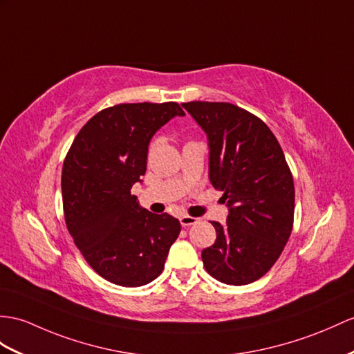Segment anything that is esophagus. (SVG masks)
Masks as SVG:
<instances>
[{"label":"esophagus","instance_id":"1","mask_svg":"<svg viewBox=\"0 0 354 354\" xmlns=\"http://www.w3.org/2000/svg\"><path fill=\"white\" fill-rule=\"evenodd\" d=\"M196 222H198V218L187 216V214H185V216L180 218V223H182L183 227H191V225H195Z\"/></svg>","mask_w":354,"mask_h":354}]
</instances>
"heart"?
Returning <instances> with one entry per match:
<instances>
[{"label": "heart", "mask_w": 354, "mask_h": 354, "mask_svg": "<svg viewBox=\"0 0 354 354\" xmlns=\"http://www.w3.org/2000/svg\"><path fill=\"white\" fill-rule=\"evenodd\" d=\"M153 149H154V145H151V150H153Z\"/></svg>", "instance_id": "b5f03b06"}]
</instances>
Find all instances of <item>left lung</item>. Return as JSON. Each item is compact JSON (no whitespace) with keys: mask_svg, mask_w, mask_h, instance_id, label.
I'll list each match as a JSON object with an SVG mask.
<instances>
[{"mask_svg":"<svg viewBox=\"0 0 354 354\" xmlns=\"http://www.w3.org/2000/svg\"><path fill=\"white\" fill-rule=\"evenodd\" d=\"M182 106L209 140V178L223 192L225 225L212 222L216 242L201 258L205 270L228 286L260 279L287 245L295 219V183L277 138L251 112L227 102Z\"/></svg>","mask_w":354,"mask_h":354,"instance_id":"left-lung-1","label":"left lung"}]
</instances>
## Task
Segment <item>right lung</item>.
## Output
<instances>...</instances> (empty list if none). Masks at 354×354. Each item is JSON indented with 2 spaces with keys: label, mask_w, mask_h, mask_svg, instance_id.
Returning <instances> with one entry per match:
<instances>
[{
  "label": "right lung",
  "mask_w": 354,
  "mask_h": 354,
  "mask_svg": "<svg viewBox=\"0 0 354 354\" xmlns=\"http://www.w3.org/2000/svg\"><path fill=\"white\" fill-rule=\"evenodd\" d=\"M185 111L176 102L120 103L97 112L64 159L66 225L94 272L122 287H141L163 270L180 222L154 214L131 194L147 169L153 135Z\"/></svg>",
  "instance_id": "1"
}]
</instances>
